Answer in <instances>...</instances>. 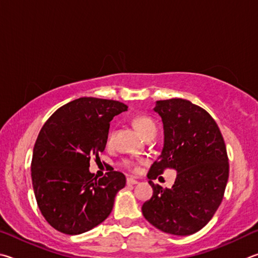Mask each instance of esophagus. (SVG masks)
<instances>
[{"mask_svg": "<svg viewBox=\"0 0 258 258\" xmlns=\"http://www.w3.org/2000/svg\"><path fill=\"white\" fill-rule=\"evenodd\" d=\"M136 183H138V181H137L136 179H134L132 177L126 178V184H136Z\"/></svg>", "mask_w": 258, "mask_h": 258, "instance_id": "1", "label": "esophagus"}]
</instances>
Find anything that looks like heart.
I'll use <instances>...</instances> for the list:
<instances>
[{"instance_id":"1","label":"heart","mask_w":258,"mask_h":258,"mask_svg":"<svg viewBox=\"0 0 258 258\" xmlns=\"http://www.w3.org/2000/svg\"><path fill=\"white\" fill-rule=\"evenodd\" d=\"M133 123L135 128L137 129V132L141 134L143 138H148L151 136H155L157 133V128L155 122L153 121L150 116L147 115H137L133 120ZM112 135L108 136V141H111ZM137 163L132 160H123L122 161V166H124L126 169H135Z\"/></svg>"}]
</instances>
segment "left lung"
I'll return each instance as SVG.
<instances>
[{"label":"left lung","mask_w":258,"mask_h":258,"mask_svg":"<svg viewBox=\"0 0 258 258\" xmlns=\"http://www.w3.org/2000/svg\"><path fill=\"white\" fill-rule=\"evenodd\" d=\"M164 145L147 178L153 196L144 203L143 215L161 231L189 236L210 222L223 200L229 162L222 134L201 106L182 98L157 101ZM169 167L177 171L171 189L152 180Z\"/></svg>","instance_id":"8db88e82"}]
</instances>
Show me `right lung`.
<instances>
[{"label": "right lung", "instance_id": "add662e5", "mask_svg": "<svg viewBox=\"0 0 258 258\" xmlns=\"http://www.w3.org/2000/svg\"><path fill=\"white\" fill-rule=\"evenodd\" d=\"M126 108L112 99L80 97L56 110L40 129L31 180L40 212L57 231L84 233L112 212L124 174L112 169L98 179L89 172V161L105 148L113 116Z\"/></svg>", "mask_w": 258, "mask_h": 258}]
</instances>
